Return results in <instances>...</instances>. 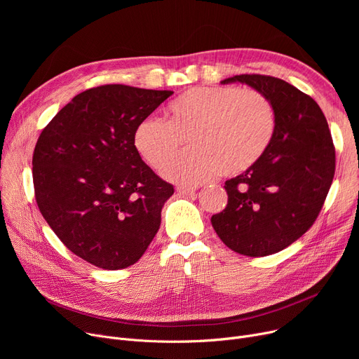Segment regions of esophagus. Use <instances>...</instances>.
<instances>
[{"instance_id":"1","label":"esophagus","mask_w":359,"mask_h":359,"mask_svg":"<svg viewBox=\"0 0 359 359\" xmlns=\"http://www.w3.org/2000/svg\"><path fill=\"white\" fill-rule=\"evenodd\" d=\"M195 191H196V187H194V186H177V192L180 195H192V194H195Z\"/></svg>"}]
</instances>
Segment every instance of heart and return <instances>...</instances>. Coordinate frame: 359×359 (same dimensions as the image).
Wrapping results in <instances>:
<instances>
[{
  "label": "heart",
  "mask_w": 359,
  "mask_h": 359,
  "mask_svg": "<svg viewBox=\"0 0 359 359\" xmlns=\"http://www.w3.org/2000/svg\"><path fill=\"white\" fill-rule=\"evenodd\" d=\"M276 129L275 110L257 90L233 86L195 87L168 104L167 121L138 123V154L161 170L186 137L191 148L167 165L163 175L175 182L199 183L215 173L236 176L266 153Z\"/></svg>",
  "instance_id": "obj_1"
}]
</instances>
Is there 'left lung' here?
<instances>
[{"mask_svg":"<svg viewBox=\"0 0 359 359\" xmlns=\"http://www.w3.org/2000/svg\"><path fill=\"white\" fill-rule=\"evenodd\" d=\"M221 83L248 84L265 94L276 129L263 157L225 182L229 203L212 215V227L240 255H273L303 236L323 208L336 161L329 125L310 96L280 79L241 74Z\"/></svg>","mask_w":359,"mask_h":359,"instance_id":"8db88e82","label":"left lung"}]
</instances>
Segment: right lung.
Instances as JSON below:
<instances>
[{"label": "right lung", "instance_id": "add662e5", "mask_svg": "<svg viewBox=\"0 0 359 359\" xmlns=\"http://www.w3.org/2000/svg\"><path fill=\"white\" fill-rule=\"evenodd\" d=\"M173 91L106 84L77 94L46 125L33 153L39 211L74 255L125 269L145 253L173 184L138 154L134 134Z\"/></svg>", "mask_w": 359, "mask_h": 359}]
</instances>
